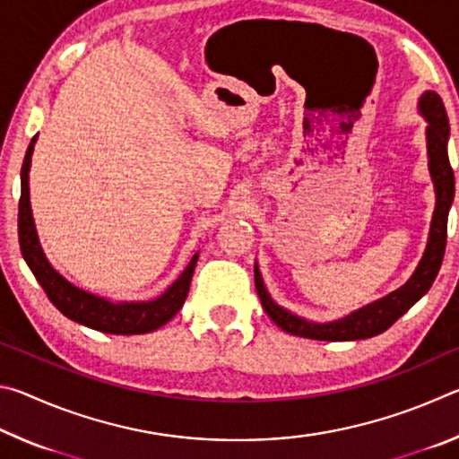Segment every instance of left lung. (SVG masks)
Wrapping results in <instances>:
<instances>
[{"label":"left lung","instance_id":"1","mask_svg":"<svg viewBox=\"0 0 459 459\" xmlns=\"http://www.w3.org/2000/svg\"><path fill=\"white\" fill-rule=\"evenodd\" d=\"M421 113L429 121L427 127V153H429V172L435 184V212L429 232V243H427L425 255L419 263L413 277L386 298L375 301L367 307L359 309L344 320L330 322V324H314L306 322L301 317L293 316L287 309L279 307L263 285L259 269L255 267V287H257L259 299L263 304L265 314L273 320L283 332H290L293 336L312 338V340H325V342H344V340H362L377 336L399 320L407 309L423 298L433 285L435 277L439 273L441 261L446 255L447 243V214L449 206L454 202L455 180L454 169L449 166L447 158V139H449V121L444 107V100L437 92H425L421 97Z\"/></svg>","mask_w":459,"mask_h":459}]
</instances>
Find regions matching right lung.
Here are the masks:
<instances>
[{
  "mask_svg": "<svg viewBox=\"0 0 459 459\" xmlns=\"http://www.w3.org/2000/svg\"><path fill=\"white\" fill-rule=\"evenodd\" d=\"M36 137L28 145L24 164H22V194L18 206V238L22 257L26 259L28 267L32 269L38 283L42 285L44 293L48 295L52 306L65 314L68 320L79 322L87 328L105 332V333H121V336H131V333H147L161 328L172 317L180 312L184 306L186 295L190 290V281L196 267L198 253L194 255L190 265L184 269V273L176 279L174 285L153 301H139V304H113L97 295L79 290L73 283H68L65 277L56 273L46 261L42 247L38 243V235L34 229L32 211H30V190H28V172L30 160H32Z\"/></svg>",
  "mask_w": 459,
  "mask_h": 459,
  "instance_id": "right-lung-1",
  "label": "right lung"
}]
</instances>
